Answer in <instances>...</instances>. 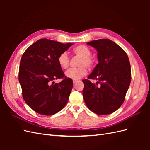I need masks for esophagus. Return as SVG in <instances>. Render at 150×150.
<instances>
[{
    "mask_svg": "<svg viewBox=\"0 0 150 150\" xmlns=\"http://www.w3.org/2000/svg\"><path fill=\"white\" fill-rule=\"evenodd\" d=\"M78 80H77V79H73V83L75 84V83H76L77 82H78Z\"/></svg>",
    "mask_w": 150,
    "mask_h": 150,
    "instance_id": "esophagus-1",
    "label": "esophagus"
}]
</instances>
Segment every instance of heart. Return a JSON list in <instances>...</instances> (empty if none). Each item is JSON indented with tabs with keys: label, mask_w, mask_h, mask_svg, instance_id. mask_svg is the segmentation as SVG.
<instances>
[{
	"label": "heart",
	"mask_w": 150,
	"mask_h": 150,
	"mask_svg": "<svg viewBox=\"0 0 150 150\" xmlns=\"http://www.w3.org/2000/svg\"><path fill=\"white\" fill-rule=\"evenodd\" d=\"M73 52L81 57L79 62L78 68L76 69H70L67 70L65 75L68 78L72 79H79L87 74V68L91 67L94 64V59L90 56L91 50L84 45H79L76 46L73 49ZM57 62L59 66L62 69H67L69 64V58L66 52L61 53L57 57Z\"/></svg>",
	"instance_id": "heart-1"
}]
</instances>
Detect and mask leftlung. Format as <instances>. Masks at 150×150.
Here are the masks:
<instances>
[{"mask_svg": "<svg viewBox=\"0 0 150 150\" xmlns=\"http://www.w3.org/2000/svg\"><path fill=\"white\" fill-rule=\"evenodd\" d=\"M98 51V64L88 79H84L83 95L86 106L99 115L111 114L123 103L131 79V66L127 54L120 46L108 39L87 43ZM98 83L100 86H98Z\"/></svg>", "mask_w": 150, "mask_h": 150, "instance_id": "obj_1", "label": "left lung"}]
</instances>
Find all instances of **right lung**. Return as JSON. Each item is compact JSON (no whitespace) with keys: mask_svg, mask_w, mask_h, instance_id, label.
Returning <instances> with one entry per match:
<instances>
[{"mask_svg":"<svg viewBox=\"0 0 150 150\" xmlns=\"http://www.w3.org/2000/svg\"><path fill=\"white\" fill-rule=\"evenodd\" d=\"M73 44L41 39L29 46L20 62L19 81L27 104L39 114L51 116L66 104L73 86L57 62V57ZM64 79L59 83L55 79Z\"/></svg>","mask_w":150,"mask_h":150,"instance_id":"right-lung-1","label":"right lung"}]
</instances>
